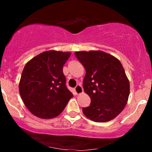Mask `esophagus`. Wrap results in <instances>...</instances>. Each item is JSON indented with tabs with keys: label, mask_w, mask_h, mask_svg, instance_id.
Returning a JSON list of instances; mask_svg holds the SVG:
<instances>
[{
	"label": "esophagus",
	"mask_w": 152,
	"mask_h": 152,
	"mask_svg": "<svg viewBox=\"0 0 152 152\" xmlns=\"http://www.w3.org/2000/svg\"><path fill=\"white\" fill-rule=\"evenodd\" d=\"M75 91H76V93L77 94H81L83 93V90L81 85H77V86H76V88H75Z\"/></svg>",
	"instance_id": "34e87169"
}]
</instances>
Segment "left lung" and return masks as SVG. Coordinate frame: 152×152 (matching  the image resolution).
Returning a JSON list of instances; mask_svg holds the SVG:
<instances>
[{"label": "left lung", "mask_w": 152, "mask_h": 152, "mask_svg": "<svg viewBox=\"0 0 152 152\" xmlns=\"http://www.w3.org/2000/svg\"><path fill=\"white\" fill-rule=\"evenodd\" d=\"M86 69L83 87L91 98L89 106L82 109L91 121L106 122L124 109L130 91L129 81L118 58L102 50L75 52Z\"/></svg>", "instance_id": "left-lung-1"}]
</instances>
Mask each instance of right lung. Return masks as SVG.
<instances>
[{"mask_svg": "<svg viewBox=\"0 0 152 152\" xmlns=\"http://www.w3.org/2000/svg\"><path fill=\"white\" fill-rule=\"evenodd\" d=\"M71 52L47 50L31 59L23 70L19 93L27 109L41 118L56 117L73 94L66 86L63 66Z\"/></svg>", "mask_w": 152, "mask_h": 152, "instance_id": "1", "label": "right lung"}]
</instances>
